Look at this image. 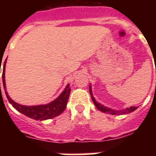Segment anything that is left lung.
Instances as JSON below:
<instances>
[{"label":"left lung","mask_w":156,"mask_h":156,"mask_svg":"<svg viewBox=\"0 0 156 156\" xmlns=\"http://www.w3.org/2000/svg\"><path fill=\"white\" fill-rule=\"evenodd\" d=\"M90 97L92 99L93 102L95 104V105L96 106L100 111L103 112H105V113H109L112 114V115H123V114H126V113H129V112H132L134 110L137 109V107H130V108H127L125 110H121V111H116V110H113V109L109 108H107V107L104 106L102 104H99L98 102H96V100H95V98L93 97L92 95V91H91V87H90Z\"/></svg>","instance_id":"left-lung-1"}]
</instances>
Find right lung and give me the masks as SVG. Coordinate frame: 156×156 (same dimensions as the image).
<instances>
[{
	"instance_id": "1",
	"label": "right lung",
	"mask_w": 156,
	"mask_h": 156,
	"mask_svg": "<svg viewBox=\"0 0 156 156\" xmlns=\"http://www.w3.org/2000/svg\"><path fill=\"white\" fill-rule=\"evenodd\" d=\"M5 63L6 60L5 61L3 66V72H2V81H3V86L5 91L6 97L8 99L9 102L10 103L13 107L16 110H18L19 112L24 114L25 116L32 118L34 120H48V119L53 118L55 116H59L64 112L66 109V104L68 102L69 96L70 94V87L68 85L61 93L60 96L57 99L51 102L48 104L45 105H38V106H24L21 105L11 100L10 97L9 96L8 93L5 90ZM1 67V66H0ZM1 70V69H0ZM1 89V83H0Z\"/></svg>"
}]
</instances>
